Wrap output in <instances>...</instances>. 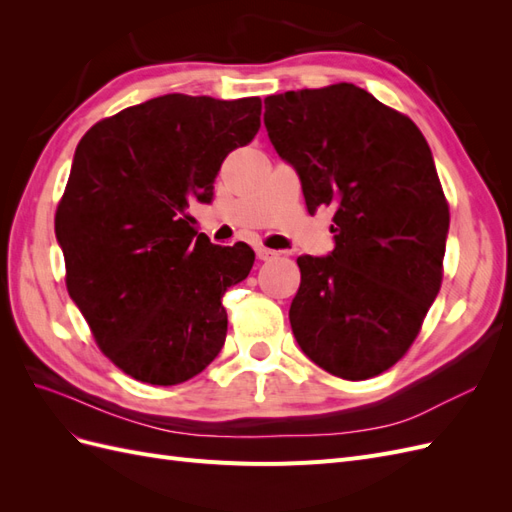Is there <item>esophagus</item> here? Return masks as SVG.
I'll return each mask as SVG.
<instances>
[{"instance_id":"obj_1","label":"esophagus","mask_w":512,"mask_h":512,"mask_svg":"<svg viewBox=\"0 0 512 512\" xmlns=\"http://www.w3.org/2000/svg\"><path fill=\"white\" fill-rule=\"evenodd\" d=\"M256 256L260 258V260H273V258H277L280 256V252H275V250H269V247H256Z\"/></svg>"}]
</instances>
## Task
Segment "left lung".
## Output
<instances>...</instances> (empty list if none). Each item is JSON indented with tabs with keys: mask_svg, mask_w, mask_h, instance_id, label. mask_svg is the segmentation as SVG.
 Masks as SVG:
<instances>
[{
	"mask_svg": "<svg viewBox=\"0 0 512 512\" xmlns=\"http://www.w3.org/2000/svg\"><path fill=\"white\" fill-rule=\"evenodd\" d=\"M265 126L307 211L335 209V250L297 258L292 333L329 374L374 378L408 352L442 286L451 215L431 149L352 83L267 96Z\"/></svg>",
	"mask_w": 512,
	"mask_h": 512,
	"instance_id": "8db88e82",
	"label": "left lung"
}]
</instances>
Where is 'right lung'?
Returning a JSON list of instances; mask_svg holds the SVG:
<instances>
[{"label": "right lung", "instance_id": "add662e5", "mask_svg": "<svg viewBox=\"0 0 512 512\" xmlns=\"http://www.w3.org/2000/svg\"><path fill=\"white\" fill-rule=\"evenodd\" d=\"M260 98L168 94L98 121L81 138L55 213L66 286L123 374L173 386L220 354L224 292L250 245H213L190 224L230 151L252 143Z\"/></svg>", "mask_w": 512, "mask_h": 512}]
</instances>
